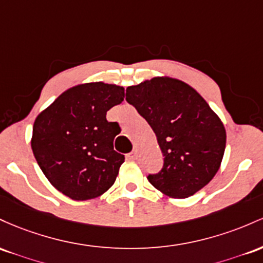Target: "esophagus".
Instances as JSON below:
<instances>
[{
	"label": "esophagus",
	"mask_w": 263,
	"mask_h": 263,
	"mask_svg": "<svg viewBox=\"0 0 263 263\" xmlns=\"http://www.w3.org/2000/svg\"><path fill=\"white\" fill-rule=\"evenodd\" d=\"M128 158L130 159V160H135V159H137V150H133L132 153H129Z\"/></svg>",
	"instance_id": "1"
}]
</instances>
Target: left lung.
I'll list each match as a JSON object with an SVG mask.
<instances>
[{"label":"left lung","mask_w":263,"mask_h":263,"mask_svg":"<svg viewBox=\"0 0 263 263\" xmlns=\"http://www.w3.org/2000/svg\"><path fill=\"white\" fill-rule=\"evenodd\" d=\"M126 102L154 130L163 169L147 180L159 191L185 199L216 175L226 146L217 114L193 87L170 77H154L126 88Z\"/></svg>","instance_id":"1"}]
</instances>
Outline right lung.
Instances as JSON below:
<instances>
[{
    "label": "right lung",
    "mask_w": 263,
    "mask_h": 263,
    "mask_svg": "<svg viewBox=\"0 0 263 263\" xmlns=\"http://www.w3.org/2000/svg\"><path fill=\"white\" fill-rule=\"evenodd\" d=\"M124 100V88L103 82L78 84L38 114L31 146L41 170L77 201L104 194L116 181L124 155L114 150L119 124L107 111Z\"/></svg>",
    "instance_id": "add662e5"
}]
</instances>
